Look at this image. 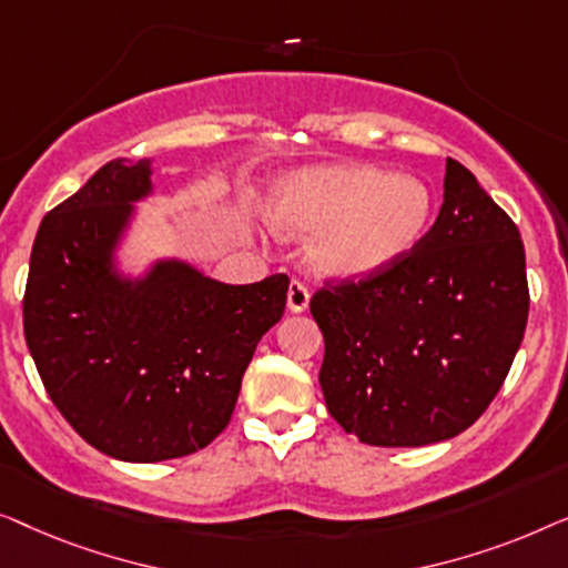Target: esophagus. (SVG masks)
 <instances>
[{"instance_id": "34e87169", "label": "esophagus", "mask_w": 568, "mask_h": 568, "mask_svg": "<svg viewBox=\"0 0 568 568\" xmlns=\"http://www.w3.org/2000/svg\"><path fill=\"white\" fill-rule=\"evenodd\" d=\"M287 308L293 311V314H303V311L308 308V291L306 285L293 281L291 285H287Z\"/></svg>"}]
</instances>
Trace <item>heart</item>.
Masks as SVG:
<instances>
[{
	"label": "heart",
	"instance_id": "obj_1",
	"mask_svg": "<svg viewBox=\"0 0 568 568\" xmlns=\"http://www.w3.org/2000/svg\"><path fill=\"white\" fill-rule=\"evenodd\" d=\"M435 195L414 174L355 162L298 166L262 197V215L283 242H303L322 281L361 283L388 273L427 236Z\"/></svg>",
	"mask_w": 568,
	"mask_h": 568
}]
</instances>
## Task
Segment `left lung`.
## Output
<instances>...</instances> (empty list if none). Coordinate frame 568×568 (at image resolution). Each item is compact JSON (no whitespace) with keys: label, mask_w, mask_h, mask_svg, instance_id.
<instances>
[{"label":"left lung","mask_w":568,"mask_h":568,"mask_svg":"<svg viewBox=\"0 0 568 568\" xmlns=\"http://www.w3.org/2000/svg\"><path fill=\"white\" fill-rule=\"evenodd\" d=\"M417 250L311 298L326 409L361 443L422 447L481 417L520 349L530 293L515 221L455 159Z\"/></svg>","instance_id":"left-lung-1"}]
</instances>
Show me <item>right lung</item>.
<instances>
[{
    "instance_id": "1",
    "label": "right lung",
    "mask_w": 568,
    "mask_h": 568,
    "mask_svg": "<svg viewBox=\"0 0 568 568\" xmlns=\"http://www.w3.org/2000/svg\"><path fill=\"white\" fill-rule=\"evenodd\" d=\"M154 159H113L45 213L22 301L41 381L92 447L128 463L201 450L234 414L287 277L229 285L180 257L125 273L121 252L154 195Z\"/></svg>"
}]
</instances>
